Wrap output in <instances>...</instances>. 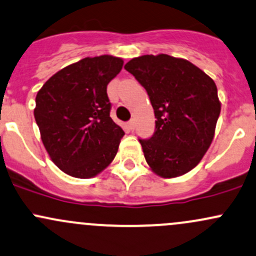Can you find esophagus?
<instances>
[{
    "label": "esophagus",
    "mask_w": 256,
    "mask_h": 256,
    "mask_svg": "<svg viewBox=\"0 0 256 256\" xmlns=\"http://www.w3.org/2000/svg\"><path fill=\"white\" fill-rule=\"evenodd\" d=\"M128 128H130V131L135 130V121H134V120L128 121Z\"/></svg>",
    "instance_id": "34e87169"
}]
</instances>
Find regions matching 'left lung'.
<instances>
[{"label": "left lung", "mask_w": 256, "mask_h": 256, "mask_svg": "<svg viewBox=\"0 0 256 256\" xmlns=\"http://www.w3.org/2000/svg\"><path fill=\"white\" fill-rule=\"evenodd\" d=\"M147 90L156 131L140 140L150 170L176 178L195 168L214 137L220 112L216 83L202 70L166 54L142 55L125 64Z\"/></svg>", "instance_id": "left-lung-1"}]
</instances>
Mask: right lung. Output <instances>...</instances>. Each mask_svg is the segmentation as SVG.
<instances>
[{"label": "right lung", "mask_w": 256, "mask_h": 256, "mask_svg": "<svg viewBox=\"0 0 256 256\" xmlns=\"http://www.w3.org/2000/svg\"><path fill=\"white\" fill-rule=\"evenodd\" d=\"M112 55L84 58L44 83L34 118L51 160L80 179L98 176L115 158L122 128L110 118L106 86L122 68Z\"/></svg>", "instance_id": "right-lung-1"}]
</instances>
